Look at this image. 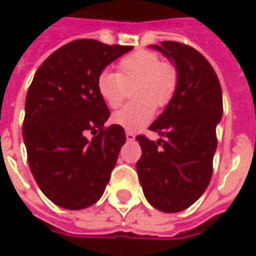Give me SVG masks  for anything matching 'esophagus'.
Here are the masks:
<instances>
[{"mask_svg": "<svg viewBox=\"0 0 256 256\" xmlns=\"http://www.w3.org/2000/svg\"><path fill=\"white\" fill-rule=\"evenodd\" d=\"M126 138H128V141H133L134 138H136V134H134L133 132H126Z\"/></svg>", "mask_w": 256, "mask_h": 256, "instance_id": "1", "label": "esophagus"}]
</instances>
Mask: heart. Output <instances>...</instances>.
Here are the masks:
<instances>
[{"mask_svg": "<svg viewBox=\"0 0 256 256\" xmlns=\"http://www.w3.org/2000/svg\"><path fill=\"white\" fill-rule=\"evenodd\" d=\"M136 102L114 114L112 122L137 132L152 120L155 106H165L178 86V69L150 50H137L118 62V73L102 70L97 78V92L106 106L118 108L132 88Z\"/></svg>", "mask_w": 256, "mask_h": 256, "instance_id": "heart-1", "label": "heart"}]
</instances>
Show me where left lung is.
Masks as SVG:
<instances>
[{
    "mask_svg": "<svg viewBox=\"0 0 256 256\" xmlns=\"http://www.w3.org/2000/svg\"><path fill=\"white\" fill-rule=\"evenodd\" d=\"M152 48L173 60L178 86L165 110L148 128L165 140L136 137L142 151L136 168L146 201L173 214L191 206L210 182L216 124L223 114L222 87L210 64L190 46L162 41Z\"/></svg>",
    "mask_w": 256,
    "mask_h": 256,
    "instance_id": "8db88e82",
    "label": "left lung"
}]
</instances>
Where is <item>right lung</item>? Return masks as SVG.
<instances>
[{
  "label": "right lung",
  "mask_w": 256,
  "mask_h": 256,
  "mask_svg": "<svg viewBox=\"0 0 256 256\" xmlns=\"http://www.w3.org/2000/svg\"><path fill=\"white\" fill-rule=\"evenodd\" d=\"M130 46L82 38L58 48L37 69L24 104L23 140L36 183L65 209H84L101 198L126 142L118 124L105 128L110 110L97 78ZM94 134L91 140L86 133Z\"/></svg>",
  "instance_id": "1"
}]
</instances>
